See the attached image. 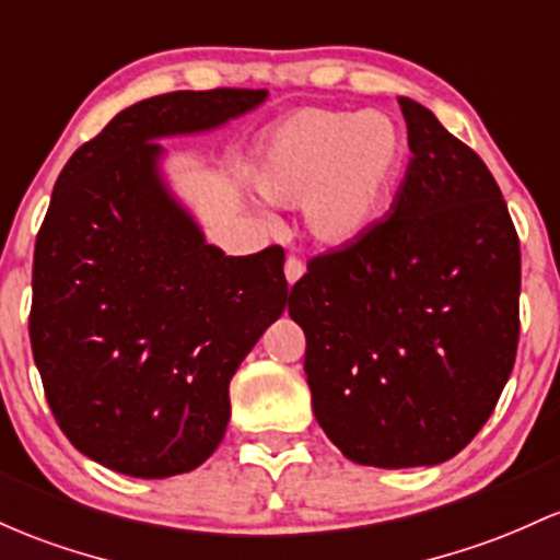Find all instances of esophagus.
I'll return each instance as SVG.
<instances>
[{"mask_svg":"<svg viewBox=\"0 0 560 560\" xmlns=\"http://www.w3.org/2000/svg\"><path fill=\"white\" fill-rule=\"evenodd\" d=\"M303 273H305V262L300 260V257H287V262H284V276H287V284H294V281H300L303 279Z\"/></svg>","mask_w":560,"mask_h":560,"instance_id":"34e87169","label":"esophagus"}]
</instances>
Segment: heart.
Returning a JSON list of instances; mask_svg holds the SVG:
<instances>
[{"mask_svg":"<svg viewBox=\"0 0 560 560\" xmlns=\"http://www.w3.org/2000/svg\"><path fill=\"white\" fill-rule=\"evenodd\" d=\"M407 156V132L385 110L303 108L260 140L252 183L273 205L303 201L305 231L348 247L388 212Z\"/></svg>","mask_w":560,"mask_h":560,"instance_id":"1","label":"heart"}]
</instances>
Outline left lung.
Segmentation results:
<instances>
[{
	"label": "left lung",
	"instance_id": "8db88e82",
	"mask_svg": "<svg viewBox=\"0 0 560 560\" xmlns=\"http://www.w3.org/2000/svg\"><path fill=\"white\" fill-rule=\"evenodd\" d=\"M409 167L390 214L292 287L313 415L348 459H452L497 407L518 348L521 249L476 151L398 97Z\"/></svg>",
	"mask_w": 560,
	"mask_h": 560
}]
</instances>
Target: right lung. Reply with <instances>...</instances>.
Instances as JSON below:
<instances>
[{"instance_id": "right-lung-1", "label": "right lung", "mask_w": 560, "mask_h": 560, "mask_svg": "<svg viewBox=\"0 0 560 560\" xmlns=\"http://www.w3.org/2000/svg\"><path fill=\"white\" fill-rule=\"evenodd\" d=\"M268 90H180L119 110L73 151L34 247L28 335L66 439L106 468L170 478L223 441L229 385L287 305L284 249L207 244L159 172L172 135L207 132Z\"/></svg>"}]
</instances>
